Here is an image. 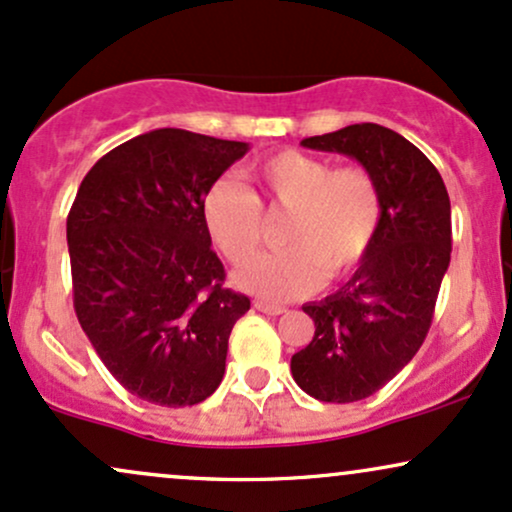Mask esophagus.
<instances>
[{
    "instance_id": "1",
    "label": "esophagus",
    "mask_w": 512,
    "mask_h": 512,
    "mask_svg": "<svg viewBox=\"0 0 512 512\" xmlns=\"http://www.w3.org/2000/svg\"><path fill=\"white\" fill-rule=\"evenodd\" d=\"M255 308L260 310V313H264V315H281V313H286V308L284 305H279V303H272V301H255Z\"/></svg>"
}]
</instances>
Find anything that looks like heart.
<instances>
[{"instance_id": "b5f03b06", "label": "heart", "mask_w": 512, "mask_h": 512, "mask_svg": "<svg viewBox=\"0 0 512 512\" xmlns=\"http://www.w3.org/2000/svg\"><path fill=\"white\" fill-rule=\"evenodd\" d=\"M250 178L255 195L221 178L202 199L207 233L233 264L248 262L260 248V207L289 211L281 228L286 248L245 264L236 274L243 289L286 301L361 267L383 219L380 187L366 168H334L327 158L284 149L257 161Z\"/></svg>"}]
</instances>
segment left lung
<instances>
[{
  "mask_svg": "<svg viewBox=\"0 0 512 512\" xmlns=\"http://www.w3.org/2000/svg\"><path fill=\"white\" fill-rule=\"evenodd\" d=\"M301 144L356 158L383 197L368 257L337 293L303 305L315 337L291 356L293 380L310 397L358 402L390 383L424 344L450 264V197L414 144L373 122Z\"/></svg>",
  "mask_w": 512,
  "mask_h": 512,
  "instance_id": "8db88e82",
  "label": "left lung"
}]
</instances>
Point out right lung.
<instances>
[{"mask_svg":"<svg viewBox=\"0 0 512 512\" xmlns=\"http://www.w3.org/2000/svg\"><path fill=\"white\" fill-rule=\"evenodd\" d=\"M245 142L163 127L115 146L81 180L67 216L74 310L105 368L158 407H192L226 373L250 298L226 272L202 199Z\"/></svg>","mask_w":512,"mask_h":512,"instance_id":"1","label":"right lung"}]
</instances>
